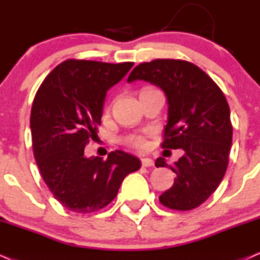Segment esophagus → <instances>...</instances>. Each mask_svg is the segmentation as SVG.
<instances>
[{"instance_id":"esophagus-1","label":"esophagus","mask_w":260,"mask_h":260,"mask_svg":"<svg viewBox=\"0 0 260 260\" xmlns=\"http://www.w3.org/2000/svg\"><path fill=\"white\" fill-rule=\"evenodd\" d=\"M142 165L143 167H151V166H154V160H151V158L149 157H143Z\"/></svg>"}]
</instances>
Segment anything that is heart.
<instances>
[{
	"mask_svg": "<svg viewBox=\"0 0 260 260\" xmlns=\"http://www.w3.org/2000/svg\"><path fill=\"white\" fill-rule=\"evenodd\" d=\"M124 142H126L128 145L139 150L146 148V139L144 138L143 136H139V134H132V136L126 137V138H124Z\"/></svg>",
	"mask_w": 260,
	"mask_h": 260,
	"instance_id": "heart-1",
	"label": "heart"
}]
</instances>
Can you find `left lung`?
Instances as JSON below:
<instances>
[{
    "label": "left lung",
    "instance_id": "obj_1",
    "mask_svg": "<svg viewBox=\"0 0 260 260\" xmlns=\"http://www.w3.org/2000/svg\"><path fill=\"white\" fill-rule=\"evenodd\" d=\"M143 80L164 90L168 105L164 149H183L171 170L177 174L160 196L166 207L190 211L199 207L223 180L233 143L230 109L219 87L192 62L156 59L133 69L127 82ZM156 167H167L158 157Z\"/></svg>",
    "mask_w": 260,
    "mask_h": 260
}]
</instances>
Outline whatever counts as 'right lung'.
Wrapping results in <instances>:
<instances>
[{
	"label": "right lung",
	"mask_w": 260,
	"mask_h": 260,
	"mask_svg": "<svg viewBox=\"0 0 260 260\" xmlns=\"http://www.w3.org/2000/svg\"><path fill=\"white\" fill-rule=\"evenodd\" d=\"M133 65L69 59L53 69L37 90L30 117L34 156L48 189L69 211L104 208L127 174L140 168L138 157L121 150L106 160L84 156V146L102 121L106 92Z\"/></svg>",
	"instance_id": "obj_1"
}]
</instances>
